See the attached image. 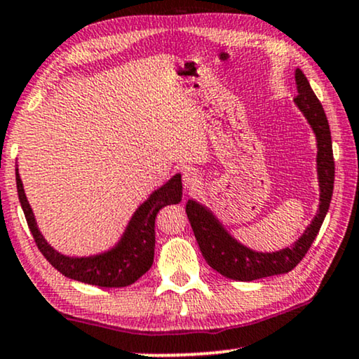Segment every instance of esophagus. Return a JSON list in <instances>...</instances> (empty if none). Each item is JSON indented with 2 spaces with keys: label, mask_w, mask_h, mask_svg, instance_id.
Segmentation results:
<instances>
[{
  "label": "esophagus",
  "mask_w": 359,
  "mask_h": 359,
  "mask_svg": "<svg viewBox=\"0 0 359 359\" xmlns=\"http://www.w3.org/2000/svg\"><path fill=\"white\" fill-rule=\"evenodd\" d=\"M184 187L187 190H195L201 185V177H198V174L195 170H185L184 172Z\"/></svg>",
  "instance_id": "esophagus-1"
}]
</instances>
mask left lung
I'll list each match as a JSON object with an SVG mask.
<instances>
[{
  "instance_id": "8db88e82",
  "label": "left lung",
  "mask_w": 359,
  "mask_h": 359,
  "mask_svg": "<svg viewBox=\"0 0 359 359\" xmlns=\"http://www.w3.org/2000/svg\"><path fill=\"white\" fill-rule=\"evenodd\" d=\"M294 81H297L298 90L294 102L310 122L313 130H315L316 140H318V158H316V162H318L321 190L318 213L305 230V233L294 242L293 247L273 253H262L253 252L238 243L237 240H233L205 207L189 201L185 205V212H187L189 222L192 225L202 255L213 270L219 271L226 278L252 281L292 271L310 250L313 240L318 235L326 212L330 208L334 184V158L328 119H326L323 106L315 96L310 83L300 69L294 71Z\"/></svg>"
}]
</instances>
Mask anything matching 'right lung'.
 Here are the masks:
<instances>
[{
	"label": "right lung",
	"instance_id": "right-lung-1",
	"mask_svg": "<svg viewBox=\"0 0 359 359\" xmlns=\"http://www.w3.org/2000/svg\"><path fill=\"white\" fill-rule=\"evenodd\" d=\"M16 189L26 222L33 233L39 252L57 271L83 283L97 285L104 288H121L133 285L152 266L156 248V217L162 207L182 201V179L177 174L164 187L156 190L146 202L135 210L127 225L124 237L111 252L88 258H71L61 255L48 245L39 233L34 215L26 201L25 190L16 169Z\"/></svg>",
	"mask_w": 359,
	"mask_h": 359
}]
</instances>
